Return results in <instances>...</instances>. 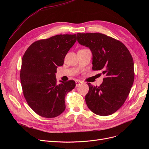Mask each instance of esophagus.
<instances>
[{
    "label": "esophagus",
    "instance_id": "1",
    "mask_svg": "<svg viewBox=\"0 0 149 149\" xmlns=\"http://www.w3.org/2000/svg\"><path fill=\"white\" fill-rule=\"evenodd\" d=\"M75 84H76V86L77 87V86H80L82 84V82L80 81H76Z\"/></svg>",
    "mask_w": 149,
    "mask_h": 149
}]
</instances>
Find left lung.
Masks as SVG:
<instances>
[{"mask_svg":"<svg viewBox=\"0 0 149 149\" xmlns=\"http://www.w3.org/2000/svg\"><path fill=\"white\" fill-rule=\"evenodd\" d=\"M77 41L92 54V69L102 70V84L88 83L85 96L88 108L100 116L111 115L123 105L134 81V60L122 42L99 33H78Z\"/></svg>","mask_w":149,"mask_h":149,"instance_id":"8db88e82","label":"left lung"}]
</instances>
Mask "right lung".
Returning a JSON list of instances; mask_svg holds the SVG:
<instances>
[{"label": "right lung", "instance_id": "1", "mask_svg": "<svg viewBox=\"0 0 149 149\" xmlns=\"http://www.w3.org/2000/svg\"><path fill=\"white\" fill-rule=\"evenodd\" d=\"M76 40V34L54 36L34 42L23 55L20 74L23 95L38 115L55 118L65 110V96L75 82L61 81L58 84L56 73Z\"/></svg>", "mask_w": 149, "mask_h": 149}]
</instances>
